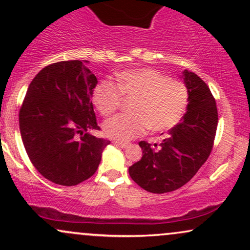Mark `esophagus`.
Instances as JSON below:
<instances>
[{"mask_svg": "<svg viewBox=\"0 0 250 250\" xmlns=\"http://www.w3.org/2000/svg\"><path fill=\"white\" fill-rule=\"evenodd\" d=\"M114 145L119 146L120 148H128L130 146V143L128 142H121V141H114Z\"/></svg>", "mask_w": 250, "mask_h": 250, "instance_id": "esophagus-1", "label": "esophagus"}]
</instances>
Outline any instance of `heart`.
<instances>
[{
  "label": "heart",
  "mask_w": 250,
  "mask_h": 250,
  "mask_svg": "<svg viewBox=\"0 0 250 250\" xmlns=\"http://www.w3.org/2000/svg\"><path fill=\"white\" fill-rule=\"evenodd\" d=\"M121 95L136 97L130 107L133 114L116 115L107 120L103 131L108 137L128 141L145 134L163 133L181 121L188 107L189 93L183 83L173 81L155 69H131L117 74V87L101 81L93 91V101L103 116L119 108Z\"/></svg>",
  "instance_id": "heart-1"
}]
</instances>
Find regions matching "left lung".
I'll return each mask as SVG.
<instances>
[{
	"label": "left lung",
	"mask_w": 250,
	"mask_h": 250,
	"mask_svg": "<svg viewBox=\"0 0 250 250\" xmlns=\"http://www.w3.org/2000/svg\"><path fill=\"white\" fill-rule=\"evenodd\" d=\"M181 77L189 93L187 113L161 143L139 142L142 157L129 167L131 179L150 193H169L185 186L207 161L213 148L217 108L210 89L187 69Z\"/></svg>",
	"instance_id": "1"
}]
</instances>
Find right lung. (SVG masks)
<instances>
[{
	"instance_id": "obj_1",
	"label": "right lung",
	"mask_w": 250,
	"mask_h": 250,
	"mask_svg": "<svg viewBox=\"0 0 250 250\" xmlns=\"http://www.w3.org/2000/svg\"><path fill=\"white\" fill-rule=\"evenodd\" d=\"M89 61L47 65L28 87L20 110V131L31 163L47 180L76 186L95 174L110 141L97 139L94 113L96 76Z\"/></svg>"
}]
</instances>
